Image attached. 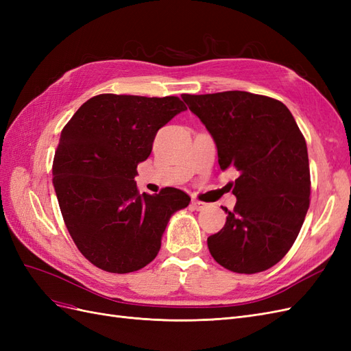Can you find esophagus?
<instances>
[{
	"label": "esophagus",
	"instance_id": "esophagus-1",
	"mask_svg": "<svg viewBox=\"0 0 351 351\" xmlns=\"http://www.w3.org/2000/svg\"><path fill=\"white\" fill-rule=\"evenodd\" d=\"M208 206H209V205L205 204V202H200V200H196V199L192 200V208L196 209V210H204V209H206Z\"/></svg>",
	"mask_w": 351,
	"mask_h": 351
}]
</instances>
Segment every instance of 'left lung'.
Wrapping results in <instances>:
<instances>
[{"label":"left lung","instance_id":"8db88e82","mask_svg":"<svg viewBox=\"0 0 351 351\" xmlns=\"http://www.w3.org/2000/svg\"><path fill=\"white\" fill-rule=\"evenodd\" d=\"M182 98L214 139L222 171H239L231 183L236 206L224 208V228L208 237L212 258L239 274L269 269L291 249L309 209V158L299 125L282 102L263 95Z\"/></svg>","mask_w":351,"mask_h":351}]
</instances>
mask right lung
Returning a JSON list of instances; mask_svg holds the SVG:
<instances>
[{
    "mask_svg": "<svg viewBox=\"0 0 351 351\" xmlns=\"http://www.w3.org/2000/svg\"><path fill=\"white\" fill-rule=\"evenodd\" d=\"M186 110L177 97L102 93L62 129L52 183L73 241L95 267L114 274L146 267L169 218L190 204L174 187L141 195L134 182L158 130Z\"/></svg>",
    "mask_w": 351,
    "mask_h": 351,
    "instance_id": "add662e5",
    "label": "right lung"
}]
</instances>
